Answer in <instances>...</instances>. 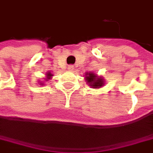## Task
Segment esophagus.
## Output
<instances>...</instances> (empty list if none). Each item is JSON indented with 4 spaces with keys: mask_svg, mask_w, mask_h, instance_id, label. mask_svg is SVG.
<instances>
[{
    "mask_svg": "<svg viewBox=\"0 0 153 153\" xmlns=\"http://www.w3.org/2000/svg\"><path fill=\"white\" fill-rule=\"evenodd\" d=\"M74 67L73 65H69V66H68V69H69L70 71L74 70Z\"/></svg>",
    "mask_w": 153,
    "mask_h": 153,
    "instance_id": "esophagus-1",
    "label": "esophagus"
}]
</instances>
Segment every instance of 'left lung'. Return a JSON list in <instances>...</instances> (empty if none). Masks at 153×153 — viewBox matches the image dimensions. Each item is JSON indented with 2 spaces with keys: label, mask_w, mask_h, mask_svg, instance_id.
Instances as JSON below:
<instances>
[{
  "label": "left lung",
  "mask_w": 153,
  "mask_h": 153,
  "mask_svg": "<svg viewBox=\"0 0 153 153\" xmlns=\"http://www.w3.org/2000/svg\"><path fill=\"white\" fill-rule=\"evenodd\" d=\"M85 79L87 82V85L92 88H101L105 85V79L103 77L98 76L94 72H85Z\"/></svg>",
  "instance_id": "1"
}]
</instances>
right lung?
Wrapping results in <instances>:
<instances>
[{
  "instance_id": "1",
  "label": "right lung",
  "mask_w": 153,
  "mask_h": 153,
  "mask_svg": "<svg viewBox=\"0 0 153 153\" xmlns=\"http://www.w3.org/2000/svg\"><path fill=\"white\" fill-rule=\"evenodd\" d=\"M53 74L51 73V72H47V74H46V77H45V79H44V80L43 81H41L40 80V85H45V81L47 82V81H48L50 79H52L53 78Z\"/></svg>"
}]
</instances>
